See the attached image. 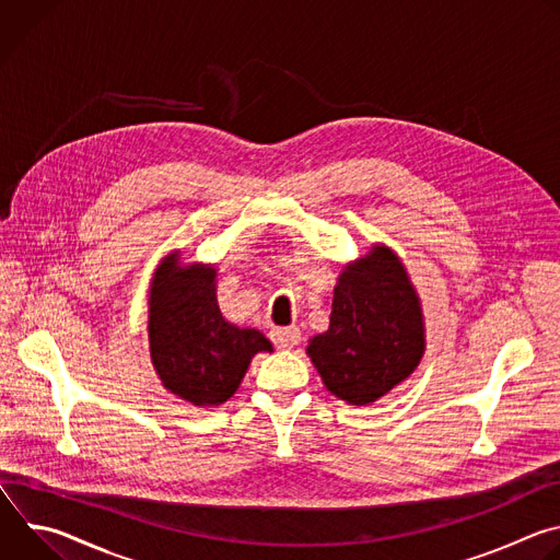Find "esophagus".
<instances>
[{"instance_id":"obj_1","label":"esophagus","mask_w":560,"mask_h":560,"mask_svg":"<svg viewBox=\"0 0 560 560\" xmlns=\"http://www.w3.org/2000/svg\"><path fill=\"white\" fill-rule=\"evenodd\" d=\"M270 339L279 350H290L299 343L301 332L296 328H277V330L270 332Z\"/></svg>"}]
</instances>
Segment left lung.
<instances>
[{
	"label": "left lung",
	"instance_id": "left-lung-1",
	"mask_svg": "<svg viewBox=\"0 0 560 560\" xmlns=\"http://www.w3.org/2000/svg\"><path fill=\"white\" fill-rule=\"evenodd\" d=\"M423 350L419 296L404 264L385 246L341 272L330 328L307 346L326 387L352 406L372 404L408 378Z\"/></svg>",
	"mask_w": 560,
	"mask_h": 560
}]
</instances>
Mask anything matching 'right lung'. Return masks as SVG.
Returning a JSON list of instances; mask_svg holds the SVG:
<instances>
[{
  "instance_id": "right-lung-1",
  "label": "right lung",
  "mask_w": 560,
  "mask_h": 560,
  "mask_svg": "<svg viewBox=\"0 0 560 560\" xmlns=\"http://www.w3.org/2000/svg\"><path fill=\"white\" fill-rule=\"evenodd\" d=\"M214 270L184 268L177 255L156 268L150 288V357L173 394L192 406H221L236 392L253 357L272 352L270 341L221 316Z\"/></svg>"
}]
</instances>
